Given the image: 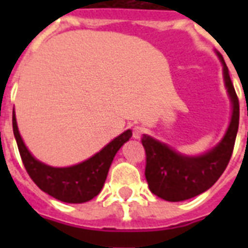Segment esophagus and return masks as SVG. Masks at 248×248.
<instances>
[{"label":"esophagus","mask_w":248,"mask_h":248,"mask_svg":"<svg viewBox=\"0 0 248 248\" xmlns=\"http://www.w3.org/2000/svg\"><path fill=\"white\" fill-rule=\"evenodd\" d=\"M143 133H145V129L142 126H135L134 129H133V137H134L135 140H140V137L143 135Z\"/></svg>","instance_id":"obj_1"}]
</instances>
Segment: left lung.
<instances>
[{
    "instance_id": "8db88e82",
    "label": "left lung",
    "mask_w": 248,
    "mask_h": 248,
    "mask_svg": "<svg viewBox=\"0 0 248 248\" xmlns=\"http://www.w3.org/2000/svg\"><path fill=\"white\" fill-rule=\"evenodd\" d=\"M220 61L223 63L224 83L232 102V115L227 133L217 147L204 155L185 156L151 137H142L146 153V181L150 191L165 201L181 202L208 190L223 174L232 155L239 127V99L229 69L223 60Z\"/></svg>"
}]
</instances>
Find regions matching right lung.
Segmentation results:
<instances>
[{
    "label": "right lung",
    "instance_id": "obj_1",
    "mask_svg": "<svg viewBox=\"0 0 248 248\" xmlns=\"http://www.w3.org/2000/svg\"><path fill=\"white\" fill-rule=\"evenodd\" d=\"M13 133L19 155L26 171L42 191L66 203H83L97 197L108 177V169L117 151L131 138V130L113 140L87 161L70 167H50L37 161L26 149L21 138L13 111Z\"/></svg>",
    "mask_w": 248,
    "mask_h": 248
}]
</instances>
